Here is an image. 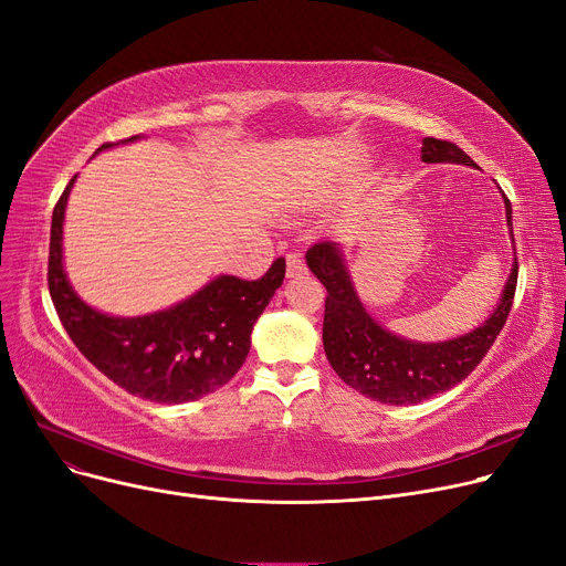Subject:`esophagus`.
Listing matches in <instances>:
<instances>
[{
    "mask_svg": "<svg viewBox=\"0 0 566 566\" xmlns=\"http://www.w3.org/2000/svg\"><path fill=\"white\" fill-rule=\"evenodd\" d=\"M307 273V265L298 252L286 254V277H301Z\"/></svg>",
    "mask_w": 566,
    "mask_h": 566,
    "instance_id": "obj_1",
    "label": "esophagus"
}]
</instances>
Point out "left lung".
Listing matches in <instances>:
<instances>
[{"label": "left lung", "instance_id": "1", "mask_svg": "<svg viewBox=\"0 0 566 566\" xmlns=\"http://www.w3.org/2000/svg\"><path fill=\"white\" fill-rule=\"evenodd\" d=\"M421 159L426 164L479 168L455 143L439 138H423ZM502 196L513 242L511 203L506 193ZM305 261L328 291L324 312V349L328 363L344 384L384 405H416L453 388L474 373L506 324L515 282H518V259H515L497 307L479 328L447 342H413L386 331L367 314L337 242L324 240L312 244Z\"/></svg>", "mask_w": 566, "mask_h": 566}]
</instances>
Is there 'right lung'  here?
I'll use <instances>...</instances> for the list:
<instances>
[{
    "instance_id": "1",
    "label": "right lung",
    "mask_w": 566,
    "mask_h": 566,
    "mask_svg": "<svg viewBox=\"0 0 566 566\" xmlns=\"http://www.w3.org/2000/svg\"><path fill=\"white\" fill-rule=\"evenodd\" d=\"M73 182L76 176L53 210L48 289L78 352L119 388L150 402H191L231 381L250 354L256 318L284 282L286 261H273L254 282L219 275L187 301L155 314L108 316L81 301L64 273L62 227Z\"/></svg>"
}]
</instances>
